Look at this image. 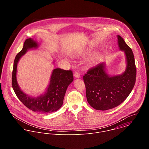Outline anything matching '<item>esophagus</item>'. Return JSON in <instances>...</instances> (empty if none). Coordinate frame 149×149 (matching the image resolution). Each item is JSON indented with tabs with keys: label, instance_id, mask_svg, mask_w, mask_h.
Listing matches in <instances>:
<instances>
[{
	"label": "esophagus",
	"instance_id": "esophagus-1",
	"mask_svg": "<svg viewBox=\"0 0 149 149\" xmlns=\"http://www.w3.org/2000/svg\"><path fill=\"white\" fill-rule=\"evenodd\" d=\"M74 76L76 78H79L80 77V74L78 72H76L74 74Z\"/></svg>",
	"mask_w": 149,
	"mask_h": 149
}]
</instances>
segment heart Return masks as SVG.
Masks as SVG:
<instances>
[{"label":"heart","instance_id":"obj_1","mask_svg":"<svg viewBox=\"0 0 149 149\" xmlns=\"http://www.w3.org/2000/svg\"><path fill=\"white\" fill-rule=\"evenodd\" d=\"M95 60V58H94V59H93V61H94Z\"/></svg>","mask_w":149,"mask_h":149}]
</instances>
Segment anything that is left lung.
Listing matches in <instances>:
<instances>
[{
    "mask_svg": "<svg viewBox=\"0 0 149 149\" xmlns=\"http://www.w3.org/2000/svg\"><path fill=\"white\" fill-rule=\"evenodd\" d=\"M120 50L125 53L126 71L121 75L110 77L105 71L104 63L90 68L83 76L88 103L97 110H107L123 103L132 91L136 81V69L131 49L118 36Z\"/></svg>",
    "mask_w": 149,
    "mask_h": 149,
    "instance_id": "1",
    "label": "left lung"
}]
</instances>
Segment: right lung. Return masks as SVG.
<instances>
[{
	"instance_id": "right-lung-1",
	"label": "right lung",
	"mask_w": 149,
	"mask_h": 149,
	"mask_svg": "<svg viewBox=\"0 0 149 149\" xmlns=\"http://www.w3.org/2000/svg\"><path fill=\"white\" fill-rule=\"evenodd\" d=\"M38 45L31 38L27 39L23 49L16 56L12 73V86L19 100L29 109L37 112L47 113L57 111L62 106L66 89L73 80V72L56 68L53 70L50 84L45 93L41 96L31 97L24 93L18 85L16 78L17 64L29 49L36 48Z\"/></svg>"
}]
</instances>
